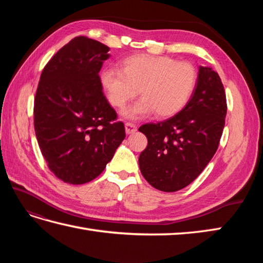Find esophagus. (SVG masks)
<instances>
[{"instance_id": "obj_1", "label": "esophagus", "mask_w": 263, "mask_h": 263, "mask_svg": "<svg viewBox=\"0 0 263 263\" xmlns=\"http://www.w3.org/2000/svg\"><path fill=\"white\" fill-rule=\"evenodd\" d=\"M137 131V126L135 124H132V123H125V132L127 135H132V133H135Z\"/></svg>"}]
</instances>
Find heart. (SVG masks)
Here are the masks:
<instances>
[{"label": "heart", "instance_id": "1", "mask_svg": "<svg viewBox=\"0 0 263 263\" xmlns=\"http://www.w3.org/2000/svg\"><path fill=\"white\" fill-rule=\"evenodd\" d=\"M100 83L108 102L121 108L136 96L141 98L122 110V116L138 121L154 114H177L191 98L197 85V71L187 62L168 57L138 54L122 61L121 70L105 69Z\"/></svg>", "mask_w": 263, "mask_h": 263}]
</instances>
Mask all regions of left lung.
<instances>
[{
    "label": "left lung",
    "instance_id": "1",
    "mask_svg": "<svg viewBox=\"0 0 263 263\" xmlns=\"http://www.w3.org/2000/svg\"><path fill=\"white\" fill-rule=\"evenodd\" d=\"M226 113L219 76L200 65L195 89L183 109L164 122L139 127L148 139L139 166L150 185L175 192L192 183L217 152Z\"/></svg>",
    "mask_w": 263,
    "mask_h": 263
}]
</instances>
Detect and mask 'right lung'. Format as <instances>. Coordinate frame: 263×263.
Listing matches in <instances>:
<instances>
[{
	"mask_svg": "<svg viewBox=\"0 0 263 263\" xmlns=\"http://www.w3.org/2000/svg\"><path fill=\"white\" fill-rule=\"evenodd\" d=\"M109 48L79 36L54 55L38 83L35 132L54 175L69 184L96 178L125 138L104 96L99 71Z\"/></svg>",
	"mask_w": 263,
	"mask_h": 263,
	"instance_id": "add662e5",
	"label": "right lung"
}]
</instances>
